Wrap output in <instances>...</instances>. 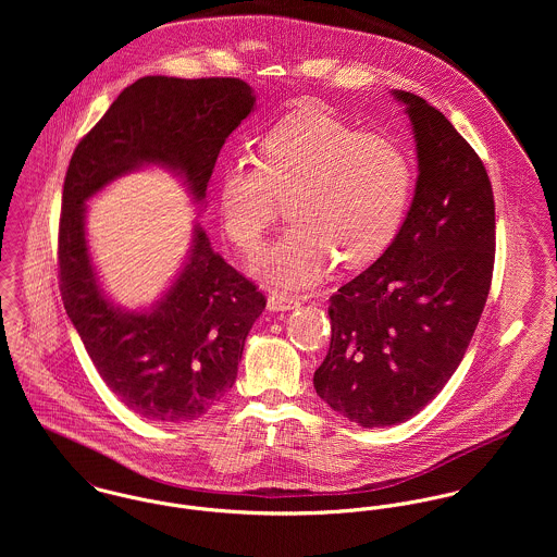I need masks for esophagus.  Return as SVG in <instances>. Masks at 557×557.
I'll list each match as a JSON object with an SVG mask.
<instances>
[{"instance_id": "esophagus-1", "label": "esophagus", "mask_w": 557, "mask_h": 557, "mask_svg": "<svg viewBox=\"0 0 557 557\" xmlns=\"http://www.w3.org/2000/svg\"><path fill=\"white\" fill-rule=\"evenodd\" d=\"M300 307V298L285 294V292H270L268 296V309L270 311H292Z\"/></svg>"}]
</instances>
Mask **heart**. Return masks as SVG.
Listing matches in <instances>:
<instances>
[{
    "mask_svg": "<svg viewBox=\"0 0 557 557\" xmlns=\"http://www.w3.org/2000/svg\"><path fill=\"white\" fill-rule=\"evenodd\" d=\"M411 186V160L395 139L309 111L274 124L257 159L223 166L219 206L227 238L250 255L287 197L292 223L252 270L305 287L325 274L334 255L349 268L382 255L405 219Z\"/></svg>",
    "mask_w": 557,
    "mask_h": 557,
    "instance_id": "obj_1",
    "label": "heart"
}]
</instances>
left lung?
Instances as JSON below:
<instances>
[{
  "label": "left lung",
  "mask_w": 557,
  "mask_h": 557,
  "mask_svg": "<svg viewBox=\"0 0 557 557\" xmlns=\"http://www.w3.org/2000/svg\"><path fill=\"white\" fill-rule=\"evenodd\" d=\"M418 180L391 246L330 298V349L313 384L351 422H405L442 393L482 315L495 259V203L482 160L424 98L395 89Z\"/></svg>",
  "instance_id": "left-lung-1"
}]
</instances>
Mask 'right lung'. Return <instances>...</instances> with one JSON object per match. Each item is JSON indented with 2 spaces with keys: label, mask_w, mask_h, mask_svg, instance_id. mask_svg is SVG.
<instances>
[{
  "label": "right lung",
  "mask_w": 557,
  "mask_h": 557,
  "mask_svg": "<svg viewBox=\"0 0 557 557\" xmlns=\"http://www.w3.org/2000/svg\"><path fill=\"white\" fill-rule=\"evenodd\" d=\"M252 109L246 81L144 77L81 139L66 171L58 246L64 309L109 391L152 422L195 420L234 388L265 298L197 223L169 289L150 309H122L91 263L85 203L146 166L171 171L201 203L221 148Z\"/></svg>",
  "instance_id": "right-lung-1"
}]
</instances>
